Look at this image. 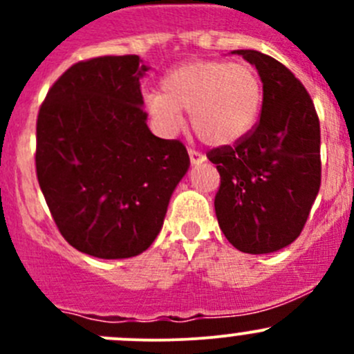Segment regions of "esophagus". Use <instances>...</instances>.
Listing matches in <instances>:
<instances>
[{
  "mask_svg": "<svg viewBox=\"0 0 354 354\" xmlns=\"http://www.w3.org/2000/svg\"><path fill=\"white\" fill-rule=\"evenodd\" d=\"M188 156H190L192 166H197V164H202L205 160V156L200 154L198 151H194V149H188Z\"/></svg>",
  "mask_w": 354,
  "mask_h": 354,
  "instance_id": "esophagus-1",
  "label": "esophagus"
}]
</instances>
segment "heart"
I'll return each instance as SVG.
<instances>
[{"label":"heart","instance_id":"heart-1","mask_svg":"<svg viewBox=\"0 0 354 354\" xmlns=\"http://www.w3.org/2000/svg\"><path fill=\"white\" fill-rule=\"evenodd\" d=\"M160 88L144 95V108L164 137L176 135L183 111H190L192 127L203 142L231 145L252 130L262 108V82L243 63H187L169 71Z\"/></svg>","mask_w":354,"mask_h":354}]
</instances>
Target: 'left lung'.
Returning a JSON list of instances; mask_svg holds the SVG:
<instances>
[{"instance_id":"1","label":"left lung","mask_w":354,"mask_h":354,"mask_svg":"<svg viewBox=\"0 0 354 354\" xmlns=\"http://www.w3.org/2000/svg\"><path fill=\"white\" fill-rule=\"evenodd\" d=\"M263 85L260 121L234 147L207 157L221 174L214 207L234 248L260 255L291 245L320 188V124L301 82L277 59L238 49Z\"/></svg>"}]
</instances>
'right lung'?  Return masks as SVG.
<instances>
[{"label":"right lung","instance_id":"1","mask_svg":"<svg viewBox=\"0 0 354 354\" xmlns=\"http://www.w3.org/2000/svg\"><path fill=\"white\" fill-rule=\"evenodd\" d=\"M137 55L70 66L39 109L35 169L51 216L78 252L130 259L159 234L190 157L147 127Z\"/></svg>","mask_w":354,"mask_h":354}]
</instances>
